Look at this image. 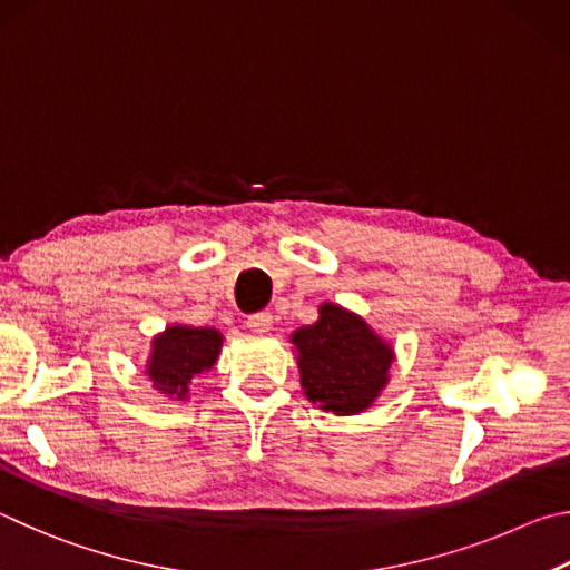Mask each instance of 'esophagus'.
Instances as JSON below:
<instances>
[{
  "label": "esophagus",
  "instance_id": "esophagus-1",
  "mask_svg": "<svg viewBox=\"0 0 570 570\" xmlns=\"http://www.w3.org/2000/svg\"><path fill=\"white\" fill-rule=\"evenodd\" d=\"M249 331L253 333H267L269 327H273V313H267V311H263V313H255V315H249L247 317V323H245Z\"/></svg>",
  "mask_w": 570,
  "mask_h": 570
}]
</instances>
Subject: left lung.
<instances>
[{"label": "left lung", "instance_id": "1", "mask_svg": "<svg viewBox=\"0 0 570 570\" xmlns=\"http://www.w3.org/2000/svg\"><path fill=\"white\" fill-rule=\"evenodd\" d=\"M307 401L325 413L367 411L387 385L393 347L361 315L323 303L317 323L291 335Z\"/></svg>", "mask_w": 570, "mask_h": 570}]
</instances>
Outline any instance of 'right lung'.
Wrapping results in <instances>:
<instances>
[{
	"mask_svg": "<svg viewBox=\"0 0 570 570\" xmlns=\"http://www.w3.org/2000/svg\"><path fill=\"white\" fill-rule=\"evenodd\" d=\"M223 333L215 327L169 325L153 341L147 375L153 387L173 401H187L189 385L215 365Z\"/></svg>",
	"mask_w": 570,
	"mask_h": 570,
	"instance_id": "right-lung-1",
	"label": "right lung"
}]
</instances>
